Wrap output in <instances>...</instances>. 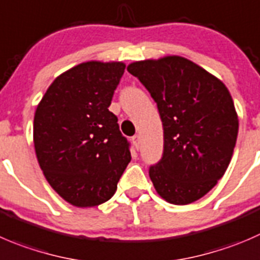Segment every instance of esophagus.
Returning a JSON list of instances; mask_svg holds the SVG:
<instances>
[{
  "label": "esophagus",
  "instance_id": "esophagus-1",
  "mask_svg": "<svg viewBox=\"0 0 260 260\" xmlns=\"http://www.w3.org/2000/svg\"><path fill=\"white\" fill-rule=\"evenodd\" d=\"M132 142H133V145H135V147L137 148H140V143H141V137L138 135H136V136H133L132 137Z\"/></svg>",
  "mask_w": 260,
  "mask_h": 260
}]
</instances>
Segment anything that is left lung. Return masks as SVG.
<instances>
[{"label":"left lung","instance_id":"left-lung-1","mask_svg":"<svg viewBox=\"0 0 260 260\" xmlns=\"http://www.w3.org/2000/svg\"><path fill=\"white\" fill-rule=\"evenodd\" d=\"M127 70L148 90L162 122V157L148 170L156 191L173 205L196 202L233 157L239 119L228 87L179 55L133 62Z\"/></svg>","mask_w":260,"mask_h":260}]
</instances>
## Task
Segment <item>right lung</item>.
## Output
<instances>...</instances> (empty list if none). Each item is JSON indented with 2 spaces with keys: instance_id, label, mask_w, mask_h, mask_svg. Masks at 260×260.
<instances>
[{
  "instance_id": "right-lung-1",
  "label": "right lung",
  "mask_w": 260,
  "mask_h": 260,
  "mask_svg": "<svg viewBox=\"0 0 260 260\" xmlns=\"http://www.w3.org/2000/svg\"><path fill=\"white\" fill-rule=\"evenodd\" d=\"M125 64L90 62L63 72L34 115V147L45 179L66 202H107L131 161L129 142L109 112Z\"/></svg>"
}]
</instances>
